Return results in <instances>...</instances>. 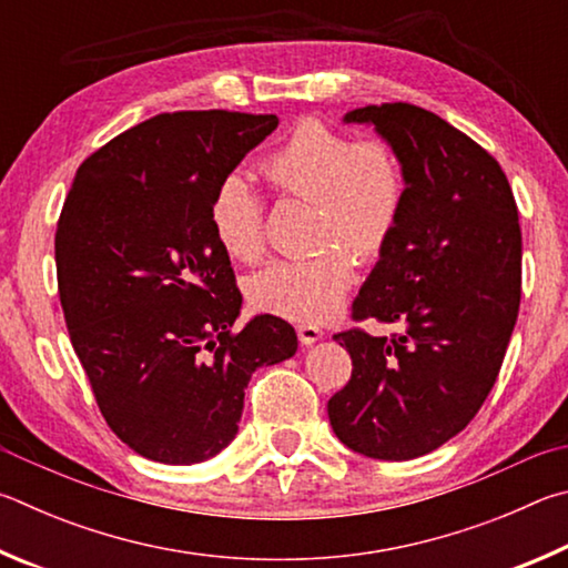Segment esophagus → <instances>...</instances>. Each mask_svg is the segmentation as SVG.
I'll return each mask as SVG.
<instances>
[{"mask_svg": "<svg viewBox=\"0 0 568 568\" xmlns=\"http://www.w3.org/2000/svg\"><path fill=\"white\" fill-rule=\"evenodd\" d=\"M296 336H300V342L304 344V346H312V344H316L324 336V332L320 329V326H312V324H302L300 329H296Z\"/></svg>", "mask_w": 568, "mask_h": 568, "instance_id": "1", "label": "esophagus"}]
</instances>
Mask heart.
Instances as JSON below:
<instances>
[{
    "label": "heart",
    "instance_id": "1",
    "mask_svg": "<svg viewBox=\"0 0 568 568\" xmlns=\"http://www.w3.org/2000/svg\"><path fill=\"white\" fill-rule=\"evenodd\" d=\"M286 194L316 202V252L274 258L248 284L258 312L320 324L339 310L356 262L382 256L399 226L406 176L399 156L379 139L354 142L320 119H304L262 162ZM212 234L229 256L254 262L264 252V202L242 174H226L209 204Z\"/></svg>",
    "mask_w": 568,
    "mask_h": 568
}]
</instances>
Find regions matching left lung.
Here are the masks:
<instances>
[{
	"label": "left lung",
	"instance_id": "1",
	"mask_svg": "<svg viewBox=\"0 0 568 568\" xmlns=\"http://www.w3.org/2000/svg\"><path fill=\"white\" fill-rule=\"evenodd\" d=\"M344 122L394 149L406 199L352 306L394 334H334L354 369L326 409L352 452L406 462L459 434L499 376L521 302L519 209L499 162L434 112L369 104Z\"/></svg>",
	"mask_w": 568,
	"mask_h": 568
}]
</instances>
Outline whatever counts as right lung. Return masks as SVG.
Wrapping results in <instances>:
<instances>
[{"label":"right lung","mask_w":568,"mask_h":568,"mask_svg":"<svg viewBox=\"0 0 568 568\" xmlns=\"http://www.w3.org/2000/svg\"><path fill=\"white\" fill-rule=\"evenodd\" d=\"M276 124L156 114L77 169L54 236L59 300L99 412L144 459H212L239 432L252 374L296 354L278 316L232 332L242 294L209 224L216 184Z\"/></svg>","instance_id":"obj_1"}]
</instances>
